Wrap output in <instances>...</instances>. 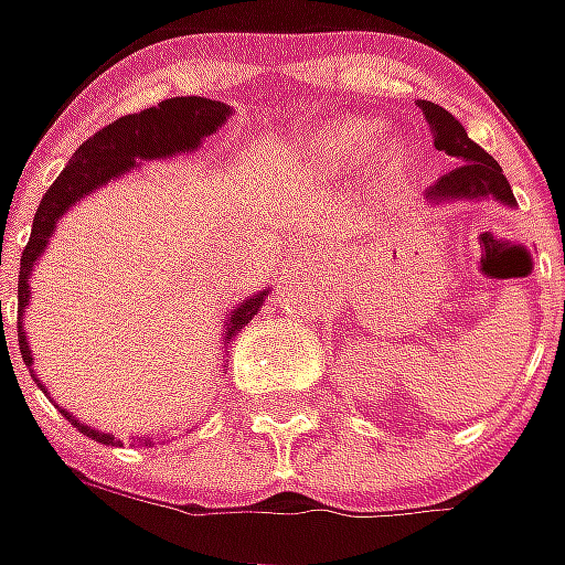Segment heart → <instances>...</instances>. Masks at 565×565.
<instances>
[{"label":"heart","mask_w":565,"mask_h":565,"mask_svg":"<svg viewBox=\"0 0 565 565\" xmlns=\"http://www.w3.org/2000/svg\"><path fill=\"white\" fill-rule=\"evenodd\" d=\"M375 143H379V130L372 125H365V121H353V125H343L338 130H331L328 137H321L319 149H316V159H319L321 166L343 171V168L360 166L362 159L375 149ZM397 171V156L387 152L384 162H381V174L394 178Z\"/></svg>","instance_id":"1"}]
</instances>
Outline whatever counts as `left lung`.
Returning <instances> with one entry per match:
<instances>
[{"mask_svg": "<svg viewBox=\"0 0 565 565\" xmlns=\"http://www.w3.org/2000/svg\"><path fill=\"white\" fill-rule=\"evenodd\" d=\"M418 108H422L425 121L431 127L435 147L459 159V166L454 171H447L444 178H438V184L425 190V200L431 205L497 200V203L513 209V190H510V181L503 178V168L494 162V156H488L476 140H469L466 127L459 125L447 108L425 103V99H418Z\"/></svg>", "mask_w": 565, "mask_h": 565, "instance_id": "8db88e82", "label": "left lung"}]
</instances>
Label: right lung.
<instances>
[{
	"instance_id": "add662e5",
	"label": "right lung",
	"mask_w": 565,
	"mask_h": 565,
	"mask_svg": "<svg viewBox=\"0 0 565 565\" xmlns=\"http://www.w3.org/2000/svg\"><path fill=\"white\" fill-rule=\"evenodd\" d=\"M231 118V106L224 103H215V99H203V96H174V99H166L159 106L143 108L137 115H125L118 121L106 125L99 134H93L87 143H81V149L71 156V162L65 166V171L55 178V184L46 190L43 203L33 215V231H30V241L21 253V271H18V347H21V360L33 365V356H30V343L28 334H24V309L30 302V271L36 259L46 253L50 246V237L55 234V224L62 222V215L68 212L71 205L81 203L84 196L96 193L99 186H106L108 181H118L125 178L127 171L140 168L143 162H152V159H171L178 152H193L200 149L209 134H215L218 127ZM268 297V290H259L253 297H246L244 302H237L227 319H224V343L234 341L237 331L253 321V316L259 312V306ZM2 306V302H0ZM2 321V312H0ZM33 372V369H30ZM40 381V379H36ZM43 387V384H40ZM46 394V387H43ZM62 409V406H58ZM62 416L68 418L71 425L87 435V438L99 440V444H118L121 447V438L108 435V431H99L87 422L74 418V413L62 409ZM156 438H137L140 447H152Z\"/></svg>"
}]
</instances>
